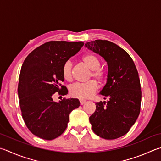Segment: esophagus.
<instances>
[{"instance_id":"esophagus-1","label":"esophagus","mask_w":161,"mask_h":161,"mask_svg":"<svg viewBox=\"0 0 161 161\" xmlns=\"http://www.w3.org/2000/svg\"><path fill=\"white\" fill-rule=\"evenodd\" d=\"M86 101L85 100H82V99H80V103L81 105L84 104V103H86Z\"/></svg>"}]
</instances>
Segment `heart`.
Returning a JSON list of instances; mask_svg holds the SVG:
<instances>
[{
	"label": "heart",
	"instance_id": "1",
	"mask_svg": "<svg viewBox=\"0 0 161 161\" xmlns=\"http://www.w3.org/2000/svg\"><path fill=\"white\" fill-rule=\"evenodd\" d=\"M81 60L88 68L92 69L89 78H94L99 83H103L107 80V72L101 68V60L96 55L88 53L83 55ZM72 63L68 60L64 63L62 68V75L67 81L72 80ZM98 89V84L95 80H91L84 83H77L69 89V93L72 97L86 99L92 97Z\"/></svg>",
	"mask_w": 161,
	"mask_h": 161
}]
</instances>
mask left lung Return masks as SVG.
<instances>
[{
    "label": "left lung",
    "mask_w": 161,
    "mask_h": 161,
    "mask_svg": "<svg viewBox=\"0 0 161 161\" xmlns=\"http://www.w3.org/2000/svg\"><path fill=\"white\" fill-rule=\"evenodd\" d=\"M84 46L101 55L108 66L107 83L101 92L108 101L96 103L95 112L89 118L92 130L103 139H118L130 131L140 113L138 71L130 55L115 43L97 39Z\"/></svg>",
    "instance_id": "1"
}]
</instances>
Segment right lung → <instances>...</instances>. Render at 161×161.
I'll return each instance as SVG.
<instances>
[{
  "label": "right lung",
  "mask_w": 161,
  "mask_h": 161,
  "mask_svg": "<svg viewBox=\"0 0 161 161\" xmlns=\"http://www.w3.org/2000/svg\"><path fill=\"white\" fill-rule=\"evenodd\" d=\"M84 45L82 42L51 41L32 51L20 71L18 96L22 116L31 132L39 138L52 140L68 127L69 114L80 106L77 98L53 100L55 93L65 96L68 89L62 68Z\"/></svg>",
  "instance_id": "add662e5"
}]
</instances>
